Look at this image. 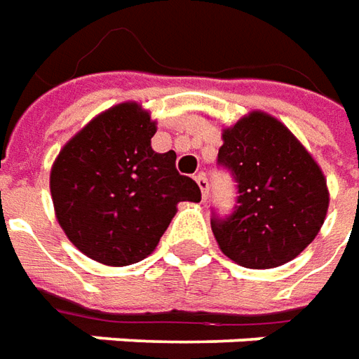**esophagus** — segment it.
<instances>
[{
  "mask_svg": "<svg viewBox=\"0 0 359 359\" xmlns=\"http://www.w3.org/2000/svg\"><path fill=\"white\" fill-rule=\"evenodd\" d=\"M195 182H197V185H199L203 199H207V197H208V180H207V175H205V174H197V175H195Z\"/></svg>",
  "mask_w": 359,
  "mask_h": 359,
  "instance_id": "esophagus-1",
  "label": "esophagus"
}]
</instances>
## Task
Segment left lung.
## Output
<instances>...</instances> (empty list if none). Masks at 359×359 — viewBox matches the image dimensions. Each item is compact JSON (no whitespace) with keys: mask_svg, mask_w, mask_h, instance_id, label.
<instances>
[{"mask_svg":"<svg viewBox=\"0 0 359 359\" xmlns=\"http://www.w3.org/2000/svg\"><path fill=\"white\" fill-rule=\"evenodd\" d=\"M218 162L238 182V207L212 218L220 251L245 269H274L315 240L329 210L321 166L271 114L253 110L222 129Z\"/></svg>","mask_w":359,"mask_h":359,"instance_id":"1","label":"left lung"}]
</instances>
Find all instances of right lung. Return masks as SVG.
<instances>
[{"instance_id": "add662e5", "label": "right lung", "mask_w": 359, "mask_h": 359, "mask_svg": "<svg viewBox=\"0 0 359 359\" xmlns=\"http://www.w3.org/2000/svg\"><path fill=\"white\" fill-rule=\"evenodd\" d=\"M156 121L137 102L98 114L63 144L50 172L55 218L96 263L127 266L158 245L177 203H199V185L175 170V152L152 151Z\"/></svg>"}]
</instances>
